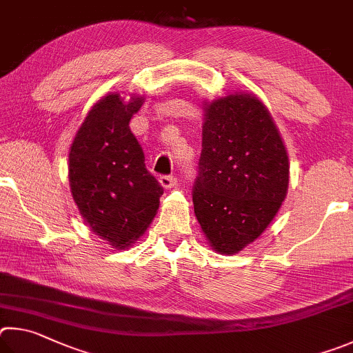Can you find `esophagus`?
Returning a JSON list of instances; mask_svg holds the SVG:
<instances>
[{
	"label": "esophagus",
	"mask_w": 353,
	"mask_h": 353,
	"mask_svg": "<svg viewBox=\"0 0 353 353\" xmlns=\"http://www.w3.org/2000/svg\"><path fill=\"white\" fill-rule=\"evenodd\" d=\"M159 184L161 186H163L164 189H172V188H175L176 184H178V181H176V178L175 176H161L159 178Z\"/></svg>",
	"instance_id": "1"
}]
</instances>
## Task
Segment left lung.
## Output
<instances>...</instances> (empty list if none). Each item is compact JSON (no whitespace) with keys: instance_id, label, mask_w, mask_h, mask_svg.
I'll use <instances>...</instances> for the list:
<instances>
[{"instance_id":"1","label":"left lung","mask_w":353,"mask_h":353,"mask_svg":"<svg viewBox=\"0 0 353 353\" xmlns=\"http://www.w3.org/2000/svg\"><path fill=\"white\" fill-rule=\"evenodd\" d=\"M203 113L194 211L212 250L230 256L261 237L279 212L288 153L273 116L252 92L203 102Z\"/></svg>"}]
</instances>
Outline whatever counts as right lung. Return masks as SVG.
Masks as SVG:
<instances>
[{
    "mask_svg": "<svg viewBox=\"0 0 353 353\" xmlns=\"http://www.w3.org/2000/svg\"><path fill=\"white\" fill-rule=\"evenodd\" d=\"M142 103L139 94L99 99L70 148L72 200L90 230L116 250L130 248L147 231L163 195L128 125Z\"/></svg>",
    "mask_w": 353,
    "mask_h": 353,
    "instance_id": "obj_1",
    "label": "right lung"
}]
</instances>
